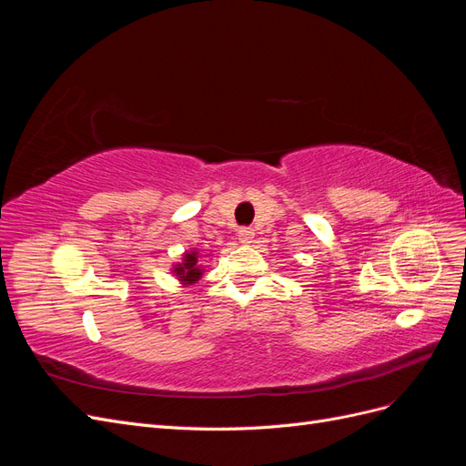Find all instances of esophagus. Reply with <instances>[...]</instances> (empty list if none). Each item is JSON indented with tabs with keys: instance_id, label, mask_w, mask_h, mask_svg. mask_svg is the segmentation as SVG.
<instances>
[{
	"instance_id": "esophagus-1",
	"label": "esophagus",
	"mask_w": 466,
	"mask_h": 466,
	"mask_svg": "<svg viewBox=\"0 0 466 466\" xmlns=\"http://www.w3.org/2000/svg\"><path fill=\"white\" fill-rule=\"evenodd\" d=\"M237 237L241 243H250L252 238H255V231H252L250 228H241L237 231Z\"/></svg>"
}]
</instances>
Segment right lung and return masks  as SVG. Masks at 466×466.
<instances>
[{
  "mask_svg": "<svg viewBox=\"0 0 466 466\" xmlns=\"http://www.w3.org/2000/svg\"><path fill=\"white\" fill-rule=\"evenodd\" d=\"M175 274L185 281V284H194V281H198L202 276V270L198 268V258H196V252H188L185 255V262L178 264L175 268Z\"/></svg>",
  "mask_w": 466,
  "mask_h": 466,
  "instance_id": "add662e5",
  "label": "right lung"
}]
</instances>
